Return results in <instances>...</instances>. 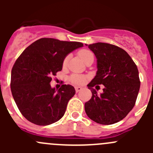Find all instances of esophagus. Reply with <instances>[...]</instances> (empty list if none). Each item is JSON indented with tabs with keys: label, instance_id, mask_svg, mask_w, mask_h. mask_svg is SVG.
Here are the masks:
<instances>
[{
	"label": "esophagus",
	"instance_id": "34e87169",
	"mask_svg": "<svg viewBox=\"0 0 153 153\" xmlns=\"http://www.w3.org/2000/svg\"><path fill=\"white\" fill-rule=\"evenodd\" d=\"M75 92H78L82 89V87H81V86H75Z\"/></svg>",
	"mask_w": 153,
	"mask_h": 153
}]
</instances>
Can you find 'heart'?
<instances>
[{
  "label": "heart",
  "mask_w": 153,
  "mask_h": 153,
  "mask_svg": "<svg viewBox=\"0 0 153 153\" xmlns=\"http://www.w3.org/2000/svg\"><path fill=\"white\" fill-rule=\"evenodd\" d=\"M78 55H79V57L84 62H86L89 58H94L93 53L91 51L87 50V49H82V50L79 51L78 52ZM68 60H69V57L68 56L64 58V61H63V66L64 67L67 66ZM69 79H70L71 82H72L73 84H81L84 83V81H86V77L84 76V75H78V74H73V75H71Z\"/></svg>",
  "instance_id": "obj_1"
}]
</instances>
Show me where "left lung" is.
Returning a JSON list of instances; mask_svg holds the SVG:
<instances>
[{"label":"left lung","mask_w":153,"mask_h":153,"mask_svg":"<svg viewBox=\"0 0 153 153\" xmlns=\"http://www.w3.org/2000/svg\"><path fill=\"white\" fill-rule=\"evenodd\" d=\"M88 47L96 57L98 70L87 85L92 98L84 104L85 112L98 124H113L135 106L140 89L138 68L129 54L117 46L99 42ZM99 84L105 86L101 95L92 88Z\"/></svg>","instance_id":"obj_1"}]
</instances>
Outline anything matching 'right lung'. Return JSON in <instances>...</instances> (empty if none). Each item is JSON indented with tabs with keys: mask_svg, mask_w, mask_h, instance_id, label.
<instances>
[{
	"mask_svg": "<svg viewBox=\"0 0 153 153\" xmlns=\"http://www.w3.org/2000/svg\"><path fill=\"white\" fill-rule=\"evenodd\" d=\"M82 47L80 42L41 38L17 59L11 72V91L20 112L29 121L47 126L64 116L75 88L67 84L59 89L52 88V76L61 71L67 55Z\"/></svg>",
	"mask_w": 153,
	"mask_h": 153,
	"instance_id": "right-lung-1",
	"label": "right lung"
}]
</instances>
